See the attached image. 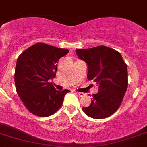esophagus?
Masks as SVG:
<instances>
[{"mask_svg":"<svg viewBox=\"0 0 147 147\" xmlns=\"http://www.w3.org/2000/svg\"><path fill=\"white\" fill-rule=\"evenodd\" d=\"M76 95H78V96H81V97L84 96V95H85L84 93H80V92H76Z\"/></svg>","mask_w":147,"mask_h":147,"instance_id":"34e87169","label":"esophagus"}]
</instances>
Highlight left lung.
<instances>
[{"label":"left lung","instance_id":"obj_1","mask_svg":"<svg viewBox=\"0 0 147 147\" xmlns=\"http://www.w3.org/2000/svg\"><path fill=\"white\" fill-rule=\"evenodd\" d=\"M76 51L78 58L87 63L88 79L96 82L99 87L90 105L83 110L92 118H106L119 108L126 93L127 66L120 53L106 46Z\"/></svg>","mask_w":147,"mask_h":147}]
</instances>
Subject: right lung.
Instances as JSON below:
<instances>
[{
	"label": "right lung",
	"mask_w": 147,
	"mask_h": 147,
	"mask_svg": "<svg viewBox=\"0 0 147 147\" xmlns=\"http://www.w3.org/2000/svg\"><path fill=\"white\" fill-rule=\"evenodd\" d=\"M66 49L37 43L18 57L15 70L16 91L30 113L48 117L61 106L64 96L70 90H57L49 79L57 71L58 61L69 53Z\"/></svg>",
	"instance_id": "right-lung-1"
}]
</instances>
